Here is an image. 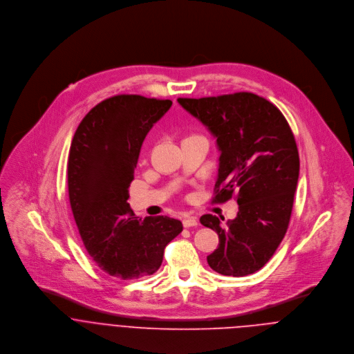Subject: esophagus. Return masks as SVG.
<instances>
[{
  "mask_svg": "<svg viewBox=\"0 0 354 354\" xmlns=\"http://www.w3.org/2000/svg\"><path fill=\"white\" fill-rule=\"evenodd\" d=\"M183 225H184V227H195L199 223H198V219L195 216H185L183 219Z\"/></svg>",
  "mask_w": 354,
  "mask_h": 354,
  "instance_id": "esophagus-1",
  "label": "esophagus"
}]
</instances>
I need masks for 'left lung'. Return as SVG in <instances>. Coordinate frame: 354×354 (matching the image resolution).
<instances>
[{
  "mask_svg": "<svg viewBox=\"0 0 354 354\" xmlns=\"http://www.w3.org/2000/svg\"><path fill=\"white\" fill-rule=\"evenodd\" d=\"M177 101L216 138L221 156L212 202L236 195L239 204L227 229L215 215L201 218L219 237L208 266L229 277L253 274L271 259L289 226L300 173L293 132L275 104L252 93Z\"/></svg>",
  "mask_w": 354,
  "mask_h": 354,
  "instance_id": "1",
  "label": "left lung"
}]
</instances>
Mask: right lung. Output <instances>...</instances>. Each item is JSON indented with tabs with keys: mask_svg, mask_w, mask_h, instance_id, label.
<instances>
[{
	"mask_svg": "<svg viewBox=\"0 0 354 354\" xmlns=\"http://www.w3.org/2000/svg\"><path fill=\"white\" fill-rule=\"evenodd\" d=\"M171 101L115 95L79 124L69 151L68 191L73 218L88 254L106 274L138 279L162 264L165 247L183 232L169 216L138 218L129 185L145 138Z\"/></svg>",
	"mask_w": 354,
	"mask_h": 354,
	"instance_id": "add662e5",
	"label": "right lung"
}]
</instances>
